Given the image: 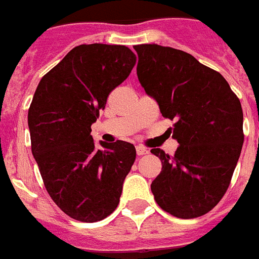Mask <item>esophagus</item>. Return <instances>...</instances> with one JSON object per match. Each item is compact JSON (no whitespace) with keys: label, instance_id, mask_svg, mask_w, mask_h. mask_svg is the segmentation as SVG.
<instances>
[{"label":"esophagus","instance_id":"obj_1","mask_svg":"<svg viewBox=\"0 0 259 259\" xmlns=\"http://www.w3.org/2000/svg\"><path fill=\"white\" fill-rule=\"evenodd\" d=\"M136 154L139 155V156H142V155H147L148 154V150L144 148L143 146H136Z\"/></svg>","mask_w":259,"mask_h":259}]
</instances>
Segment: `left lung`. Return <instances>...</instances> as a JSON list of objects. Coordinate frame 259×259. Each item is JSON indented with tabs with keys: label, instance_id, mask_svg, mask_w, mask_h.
<instances>
[{
	"label": "left lung",
	"instance_id": "obj_1",
	"mask_svg": "<svg viewBox=\"0 0 259 259\" xmlns=\"http://www.w3.org/2000/svg\"><path fill=\"white\" fill-rule=\"evenodd\" d=\"M136 73L164 117L175 120L174 156L151 152L162 171L151 185L155 200L177 218L204 215L225 195L243 144L241 101L222 74L179 49L136 45Z\"/></svg>",
	"mask_w": 259,
	"mask_h": 259
}]
</instances>
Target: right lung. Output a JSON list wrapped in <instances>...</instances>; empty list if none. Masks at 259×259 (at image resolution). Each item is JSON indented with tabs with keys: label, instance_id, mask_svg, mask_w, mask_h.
Masks as SVG:
<instances>
[{
	"label": "right lung",
	"instance_id": "right-lung-1",
	"mask_svg": "<svg viewBox=\"0 0 259 259\" xmlns=\"http://www.w3.org/2000/svg\"><path fill=\"white\" fill-rule=\"evenodd\" d=\"M136 56L124 45L73 48L38 82L28 112L32 154L45 188L71 218L97 222L115 211L135 162L134 144L95 146L91 125L130 76Z\"/></svg>",
	"mask_w": 259,
	"mask_h": 259
}]
</instances>
